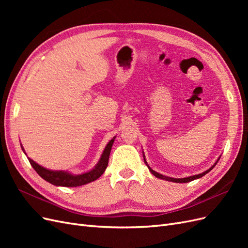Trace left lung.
<instances>
[{"label": "left lung", "mask_w": 248, "mask_h": 248, "mask_svg": "<svg viewBox=\"0 0 248 248\" xmlns=\"http://www.w3.org/2000/svg\"><path fill=\"white\" fill-rule=\"evenodd\" d=\"M142 155H144V160H145V163H146V166L148 167V169H149V170L152 172V174L156 177V178H158V179H162V180H166V181H170V182H175V183H187V182H190V181H193V180H196V179H199V178H202V176H205L206 174H208V172L211 170L215 166H216V163L218 162V160H219V158H220V156L218 157V159H217L216 161H215V163L213 164V166L210 168V169H208L207 170H205L204 172H202V174H198V175H193V176H189V177H186V178H171V177H167V176H164V175H161V174H159V172H157V171H155V170H153L151 168L149 167V164L147 163V161H146V158H145V154H144V152H142Z\"/></svg>", "instance_id": "obj_1"}]
</instances>
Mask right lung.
<instances>
[{"label":"right lung","mask_w":248,"mask_h":248,"mask_svg":"<svg viewBox=\"0 0 248 248\" xmlns=\"http://www.w3.org/2000/svg\"><path fill=\"white\" fill-rule=\"evenodd\" d=\"M116 137L112 138L108 142V145L104 148L103 152L100 156L99 161L97 162L96 166L86 172H82V174L78 175H74L71 174V172L67 171V170H48L46 168H43L40 164L35 162L31 158H28L31 166L33 169L37 171L42 179L46 180L48 183L56 185V186H63V187H78L85 185L88 183H91L95 180L98 179L108 168V158H109V154H110V150L112 147V144H114ZM21 146V145H20ZM22 151L25 152L24 147L21 146ZM26 154V152H25ZM27 155V154H26Z\"/></svg>","instance_id":"1"}]
</instances>
